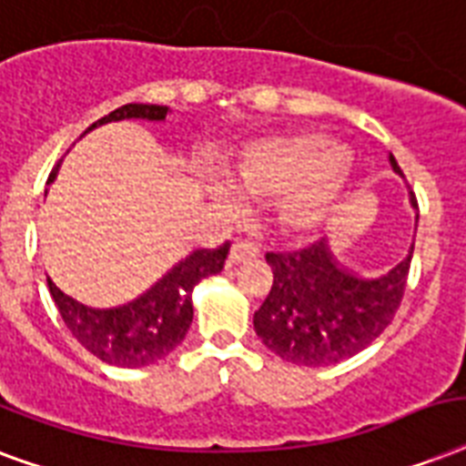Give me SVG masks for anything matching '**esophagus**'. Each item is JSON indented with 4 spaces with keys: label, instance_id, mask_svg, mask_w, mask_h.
<instances>
[{
    "label": "esophagus",
    "instance_id": "esophagus-1",
    "mask_svg": "<svg viewBox=\"0 0 466 466\" xmlns=\"http://www.w3.org/2000/svg\"><path fill=\"white\" fill-rule=\"evenodd\" d=\"M261 254L258 244L248 239H237L232 244V251H229V264H241V261H248V258H257Z\"/></svg>",
    "mask_w": 466,
    "mask_h": 466
}]
</instances>
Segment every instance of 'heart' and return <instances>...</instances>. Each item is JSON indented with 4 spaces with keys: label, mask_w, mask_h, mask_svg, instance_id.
Listing matches in <instances>:
<instances>
[{
    "label": "heart",
    "mask_w": 466,
    "mask_h": 466,
    "mask_svg": "<svg viewBox=\"0 0 466 466\" xmlns=\"http://www.w3.org/2000/svg\"><path fill=\"white\" fill-rule=\"evenodd\" d=\"M344 148L325 134L271 138L247 148L229 168L234 190L258 200H280V225L310 232L328 218L339 195Z\"/></svg>",
    "instance_id": "b5f03b06"
}]
</instances>
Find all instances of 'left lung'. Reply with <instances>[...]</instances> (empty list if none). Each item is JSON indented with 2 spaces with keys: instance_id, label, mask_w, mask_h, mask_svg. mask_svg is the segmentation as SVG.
<instances>
[{
  "instance_id": "obj_1",
  "label": "left lung",
  "mask_w": 466,
  "mask_h": 466,
  "mask_svg": "<svg viewBox=\"0 0 466 466\" xmlns=\"http://www.w3.org/2000/svg\"><path fill=\"white\" fill-rule=\"evenodd\" d=\"M390 166L403 173L393 156ZM410 258L413 248L399 266L369 279L344 268L325 239L268 251L273 283L254 312V329L273 354L293 364L315 369L350 360L390 325L406 293Z\"/></svg>"
}]
</instances>
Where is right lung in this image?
Listing matches in <instances>:
<instances>
[{"instance_id": "right-lung-1", "label": "right lung", "mask_w": 466, "mask_h": 466, "mask_svg": "<svg viewBox=\"0 0 466 466\" xmlns=\"http://www.w3.org/2000/svg\"><path fill=\"white\" fill-rule=\"evenodd\" d=\"M166 115L168 106L163 105H124L90 124L85 134L97 124L119 122V119L161 122ZM227 254H229V241L218 248H198L180 264L173 266L144 296L119 308H87L66 296L51 279H48V290L67 329L97 360L115 367H147L163 360L183 342L193 322L190 293L195 283L222 271Z\"/></svg>"}]
</instances>
